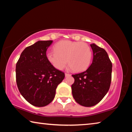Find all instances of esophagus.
I'll return each instance as SVG.
<instances>
[{"mask_svg": "<svg viewBox=\"0 0 132 132\" xmlns=\"http://www.w3.org/2000/svg\"><path fill=\"white\" fill-rule=\"evenodd\" d=\"M71 75L69 74V73H65V76L66 77H68V76H70Z\"/></svg>", "mask_w": 132, "mask_h": 132, "instance_id": "obj_1", "label": "esophagus"}]
</instances>
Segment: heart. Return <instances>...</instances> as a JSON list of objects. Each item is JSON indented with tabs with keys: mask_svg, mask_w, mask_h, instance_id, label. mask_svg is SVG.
Returning <instances> with one entry per match:
<instances>
[{
	"mask_svg": "<svg viewBox=\"0 0 132 132\" xmlns=\"http://www.w3.org/2000/svg\"><path fill=\"white\" fill-rule=\"evenodd\" d=\"M55 51L46 53L48 61L55 68L62 70L68 63L75 71H82L88 68L92 59L91 48L84 42L65 40L55 45Z\"/></svg>",
	"mask_w": 132,
	"mask_h": 132,
	"instance_id": "b5f03b06",
	"label": "heart"
}]
</instances>
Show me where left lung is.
Segmentation results:
<instances>
[{
    "mask_svg": "<svg viewBox=\"0 0 132 132\" xmlns=\"http://www.w3.org/2000/svg\"><path fill=\"white\" fill-rule=\"evenodd\" d=\"M93 52V62L83 72L73 75L71 85L73 97L78 104L90 107L102 100L110 87L112 64L104 49L95 44L90 45Z\"/></svg>",
    "mask_w": 132,
    "mask_h": 132,
    "instance_id": "left-lung-1",
    "label": "left lung"
}]
</instances>
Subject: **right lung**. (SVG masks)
Here are the masks:
<instances>
[{
	"label": "right lung",
	"instance_id": "add662e5",
	"mask_svg": "<svg viewBox=\"0 0 132 132\" xmlns=\"http://www.w3.org/2000/svg\"><path fill=\"white\" fill-rule=\"evenodd\" d=\"M52 42L38 41L26 48L16 64V82L20 93L35 106H45L53 101L58 84L65 76L46 57V51Z\"/></svg>",
	"mask_w": 132,
	"mask_h": 132
}]
</instances>
